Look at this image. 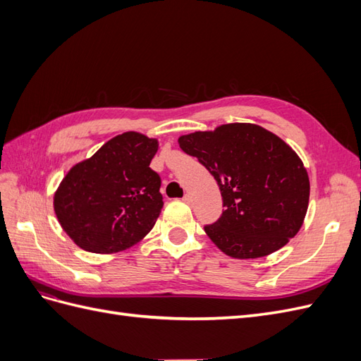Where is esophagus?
<instances>
[{
    "instance_id": "esophagus-1",
    "label": "esophagus",
    "mask_w": 361,
    "mask_h": 361,
    "mask_svg": "<svg viewBox=\"0 0 361 361\" xmlns=\"http://www.w3.org/2000/svg\"><path fill=\"white\" fill-rule=\"evenodd\" d=\"M183 202H185V203H188V204H191V202H192L191 194H185V195H183Z\"/></svg>"
}]
</instances>
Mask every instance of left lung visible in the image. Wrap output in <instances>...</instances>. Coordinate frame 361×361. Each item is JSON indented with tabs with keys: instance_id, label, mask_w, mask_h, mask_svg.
Wrapping results in <instances>:
<instances>
[{
	"instance_id": "obj_1",
	"label": "left lung",
	"mask_w": 361,
	"mask_h": 361,
	"mask_svg": "<svg viewBox=\"0 0 361 361\" xmlns=\"http://www.w3.org/2000/svg\"><path fill=\"white\" fill-rule=\"evenodd\" d=\"M178 141L220 187L226 209L204 232L224 255L264 257L300 232L309 207V174L280 137L255 123H227Z\"/></svg>"
}]
</instances>
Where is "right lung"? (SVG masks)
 <instances>
[{"mask_svg":"<svg viewBox=\"0 0 361 361\" xmlns=\"http://www.w3.org/2000/svg\"><path fill=\"white\" fill-rule=\"evenodd\" d=\"M158 147L157 138L129 130L71 167L54 192V211L76 245L113 255L154 228L164 206L161 178L149 167Z\"/></svg>","mask_w":361,"mask_h":361,"instance_id":"add662e5","label":"right lung"}]
</instances>
